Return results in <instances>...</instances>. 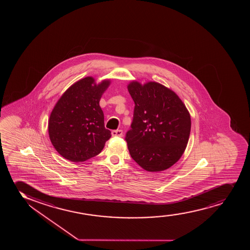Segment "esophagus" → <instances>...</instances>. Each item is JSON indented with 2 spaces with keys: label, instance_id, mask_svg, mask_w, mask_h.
I'll return each instance as SVG.
<instances>
[{
  "label": "esophagus",
  "instance_id": "1",
  "mask_svg": "<svg viewBox=\"0 0 250 250\" xmlns=\"http://www.w3.org/2000/svg\"><path fill=\"white\" fill-rule=\"evenodd\" d=\"M112 137H122L123 136V130H113L112 132Z\"/></svg>",
  "mask_w": 250,
  "mask_h": 250
}]
</instances>
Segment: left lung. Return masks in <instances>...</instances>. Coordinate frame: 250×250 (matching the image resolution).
<instances>
[{"mask_svg": "<svg viewBox=\"0 0 250 250\" xmlns=\"http://www.w3.org/2000/svg\"><path fill=\"white\" fill-rule=\"evenodd\" d=\"M135 106L131 129L126 133L130 155L148 172L172 167L185 151L191 118L175 92L155 82L127 86Z\"/></svg>", "mask_w": 250, "mask_h": 250, "instance_id": "left-lung-1", "label": "left lung"}]
</instances>
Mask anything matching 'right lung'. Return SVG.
I'll list each match as a JSON object with an SVG mask.
<instances>
[{
  "label": "right lung",
  "mask_w": 250,
  "mask_h": 250,
  "mask_svg": "<svg viewBox=\"0 0 250 250\" xmlns=\"http://www.w3.org/2000/svg\"><path fill=\"white\" fill-rule=\"evenodd\" d=\"M110 80L95 83L86 77L64 92L50 115L48 133L55 149L72 162H84L99 154L111 132L104 126L99 105Z\"/></svg>",
  "instance_id": "add662e5"
}]
</instances>
